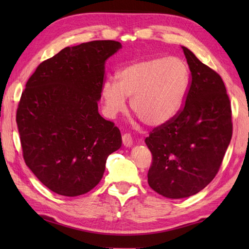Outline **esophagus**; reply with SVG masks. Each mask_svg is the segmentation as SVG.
Wrapping results in <instances>:
<instances>
[{
	"mask_svg": "<svg viewBox=\"0 0 249 249\" xmlns=\"http://www.w3.org/2000/svg\"><path fill=\"white\" fill-rule=\"evenodd\" d=\"M122 140H123V144L125 146H130L133 144V138H131V135L128 133H126L122 136Z\"/></svg>",
	"mask_w": 249,
	"mask_h": 249,
	"instance_id": "esophagus-1",
	"label": "esophagus"
}]
</instances>
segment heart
Listing matches in <instances>:
<instances>
[{"label":"heart","mask_w":249,"mask_h":249,"mask_svg":"<svg viewBox=\"0 0 249 249\" xmlns=\"http://www.w3.org/2000/svg\"><path fill=\"white\" fill-rule=\"evenodd\" d=\"M190 87L188 65L178 57H153L125 66L118 80L103 83L102 96L106 114L110 118L124 111L126 97L130 109L149 126L171 121L184 106Z\"/></svg>","instance_id":"1"}]
</instances>
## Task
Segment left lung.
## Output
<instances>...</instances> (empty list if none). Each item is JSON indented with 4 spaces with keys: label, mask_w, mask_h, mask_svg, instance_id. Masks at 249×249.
<instances>
[{
    "label": "left lung",
    "mask_w": 249,
    "mask_h": 249,
    "mask_svg": "<svg viewBox=\"0 0 249 249\" xmlns=\"http://www.w3.org/2000/svg\"><path fill=\"white\" fill-rule=\"evenodd\" d=\"M182 49L190 71L186 100L171 121L145 138L152 153L147 183L171 199L196 195L212 182L232 137L231 103L223 79Z\"/></svg>",
    "instance_id": "8db88e82"
}]
</instances>
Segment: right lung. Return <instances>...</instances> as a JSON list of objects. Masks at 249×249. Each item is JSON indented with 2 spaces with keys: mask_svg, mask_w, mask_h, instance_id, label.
Here are the masks:
<instances>
[{
  "mask_svg": "<svg viewBox=\"0 0 249 249\" xmlns=\"http://www.w3.org/2000/svg\"><path fill=\"white\" fill-rule=\"evenodd\" d=\"M122 48L115 40L66 47L37 66L18 104L23 160L52 192L89 193L122 144L120 129L98 113L105 63Z\"/></svg>",
  "mask_w": 249,
  "mask_h": 249,
  "instance_id": "obj_1",
  "label": "right lung"
}]
</instances>
